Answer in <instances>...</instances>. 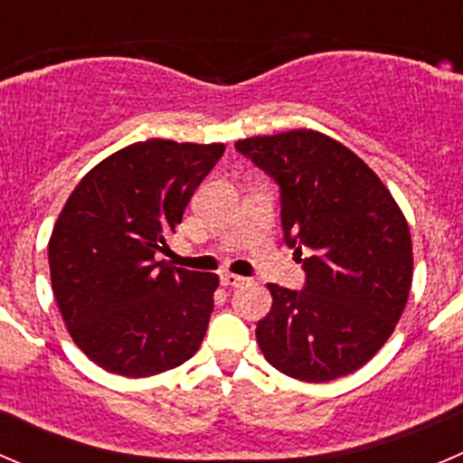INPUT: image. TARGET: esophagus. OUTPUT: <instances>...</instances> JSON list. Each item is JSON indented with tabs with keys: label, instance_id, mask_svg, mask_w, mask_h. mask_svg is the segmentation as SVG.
Instances as JSON below:
<instances>
[{
	"label": "esophagus",
	"instance_id": "34e87169",
	"mask_svg": "<svg viewBox=\"0 0 463 463\" xmlns=\"http://www.w3.org/2000/svg\"><path fill=\"white\" fill-rule=\"evenodd\" d=\"M246 278H241V275H235V273H223L222 275V284L223 287H240V284H244Z\"/></svg>",
	"mask_w": 463,
	"mask_h": 463
}]
</instances>
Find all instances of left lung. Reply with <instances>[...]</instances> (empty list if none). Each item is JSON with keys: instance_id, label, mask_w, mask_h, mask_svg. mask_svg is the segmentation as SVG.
I'll use <instances>...</instances> for the list:
<instances>
[{"instance_id": "left-lung-1", "label": "left lung", "mask_w": 463, "mask_h": 463, "mask_svg": "<svg viewBox=\"0 0 463 463\" xmlns=\"http://www.w3.org/2000/svg\"><path fill=\"white\" fill-rule=\"evenodd\" d=\"M279 185L284 240L305 253L302 291L269 284L273 305L258 345L282 374L347 376L394 331L412 287V240L390 190L343 143L293 129L237 141Z\"/></svg>"}]
</instances>
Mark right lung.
Instances as JSON below:
<instances>
[{"label":"right lung","instance_id":"add662e5","mask_svg":"<svg viewBox=\"0 0 463 463\" xmlns=\"http://www.w3.org/2000/svg\"><path fill=\"white\" fill-rule=\"evenodd\" d=\"M223 149L134 143L89 170L64 203L49 241L51 287L73 343L102 370L161 374L202 345L219 278L156 253Z\"/></svg>","mask_w":463,"mask_h":463}]
</instances>
